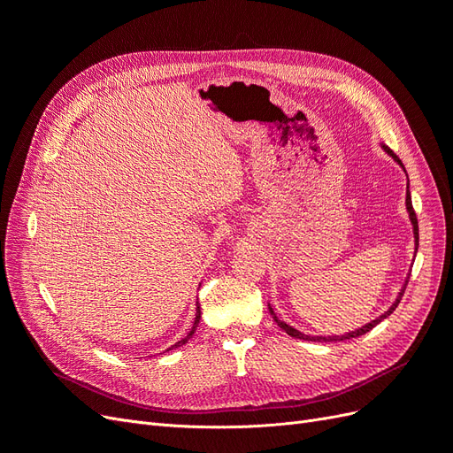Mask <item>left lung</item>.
Returning a JSON list of instances; mask_svg holds the SVG:
<instances>
[{
  "label": "left lung",
  "mask_w": 453,
  "mask_h": 453,
  "mask_svg": "<svg viewBox=\"0 0 453 453\" xmlns=\"http://www.w3.org/2000/svg\"><path fill=\"white\" fill-rule=\"evenodd\" d=\"M383 147V150H386V153L389 155V157H393L396 162L401 164L403 166V162H401V158L396 157L393 150L389 149V147H386V145H381ZM404 168V166H403ZM406 210H408V213H410V221H412V226H414V238H416V251H418V242H419V230H418V217H416V211H414V208H412V198H410V190L406 193ZM410 278V276H408ZM406 283H408V280H406ZM406 283H404V287H403V291L399 293V298L395 300V303L391 304V308L386 311V313H381L378 319H374V321H370V323H366L365 326H361V328H357V331H351V333H348V334H342V336H308V334H304V333H300V331H296L295 326H291V325H287L285 321H281V319H278V315L273 313V310L270 308V313H272V318H273V321H276L278 325H280V328H283V331L289 334V336H293V338H300V340H313V342H342V340H351V338H357V336H363V334H366L368 331H372V328L380 323V321H383L388 318V315H391L393 313V310L399 306V303H401V298H403V293H404V289H406Z\"/></svg>",
  "instance_id": "obj_1"
}]
</instances>
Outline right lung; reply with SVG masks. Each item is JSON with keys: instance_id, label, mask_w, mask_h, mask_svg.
<instances>
[{"instance_id": "right-lung-1", "label": "right lung", "mask_w": 453, "mask_h": 453, "mask_svg": "<svg viewBox=\"0 0 453 453\" xmlns=\"http://www.w3.org/2000/svg\"><path fill=\"white\" fill-rule=\"evenodd\" d=\"M200 306L196 304V318H195V325H193V328H190V331H188V334L183 338V340H180V342H175V344L172 346V348H168V349H173V348H180V346H185L187 344V342L190 340V338H193V334L196 333V326H198V323H200Z\"/></svg>"}]
</instances>
